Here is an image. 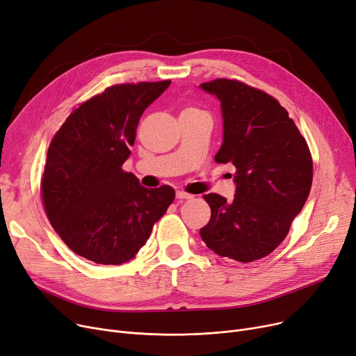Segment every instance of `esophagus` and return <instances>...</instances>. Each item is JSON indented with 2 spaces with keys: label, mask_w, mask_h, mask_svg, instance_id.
<instances>
[{
  "label": "esophagus",
  "mask_w": 356,
  "mask_h": 356,
  "mask_svg": "<svg viewBox=\"0 0 356 356\" xmlns=\"http://www.w3.org/2000/svg\"><path fill=\"white\" fill-rule=\"evenodd\" d=\"M177 198L178 200H190V198H193V195L191 194H188V193H184V191H177Z\"/></svg>",
  "instance_id": "obj_1"
}]
</instances>
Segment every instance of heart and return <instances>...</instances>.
I'll use <instances>...</instances> for the list:
<instances>
[{"label":"heart","mask_w":356,"mask_h":356,"mask_svg":"<svg viewBox=\"0 0 356 356\" xmlns=\"http://www.w3.org/2000/svg\"><path fill=\"white\" fill-rule=\"evenodd\" d=\"M188 110H194V108H188Z\"/></svg>","instance_id":"heart-1"}]
</instances>
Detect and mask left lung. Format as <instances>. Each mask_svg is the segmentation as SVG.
Wrapping results in <instances>:
<instances>
[{
    "label": "left lung",
    "mask_w": 356,
    "mask_h": 356,
    "mask_svg": "<svg viewBox=\"0 0 356 356\" xmlns=\"http://www.w3.org/2000/svg\"><path fill=\"white\" fill-rule=\"evenodd\" d=\"M200 88L220 101L223 143L214 161L233 163L232 201L206 194L210 222L200 236L214 253L239 262L269 255L289 234L306 202L313 162L306 139L278 101L234 79H216Z\"/></svg>",
    "instance_id": "left-lung-1"
}]
</instances>
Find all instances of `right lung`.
Segmentation results:
<instances>
[{
	"instance_id": "add662e5",
	"label": "right lung",
	"mask_w": 356,
	"mask_h": 356,
	"mask_svg": "<svg viewBox=\"0 0 356 356\" xmlns=\"http://www.w3.org/2000/svg\"><path fill=\"white\" fill-rule=\"evenodd\" d=\"M171 81L120 83L82 103L47 149L40 191L47 218L76 255L103 265L136 257L175 191L145 188L122 165L143 111Z\"/></svg>"
}]
</instances>
